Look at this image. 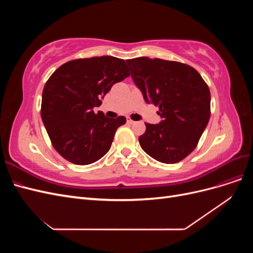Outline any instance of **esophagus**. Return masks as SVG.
Instances as JSON below:
<instances>
[{"instance_id":"34e87169","label":"esophagus","mask_w":253,"mask_h":253,"mask_svg":"<svg viewBox=\"0 0 253 253\" xmlns=\"http://www.w3.org/2000/svg\"><path fill=\"white\" fill-rule=\"evenodd\" d=\"M126 122H127L128 125H133V124H135V121H134V120H132L131 118H128V117L126 118Z\"/></svg>"}]
</instances>
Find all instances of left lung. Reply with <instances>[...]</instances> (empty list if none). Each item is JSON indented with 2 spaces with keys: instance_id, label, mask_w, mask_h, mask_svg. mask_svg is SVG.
Here are the masks:
<instances>
[{
  "instance_id": "obj_1",
  "label": "left lung",
  "mask_w": 253,
  "mask_h": 253,
  "mask_svg": "<svg viewBox=\"0 0 253 253\" xmlns=\"http://www.w3.org/2000/svg\"><path fill=\"white\" fill-rule=\"evenodd\" d=\"M144 101L158 106V125L145 122L142 150L157 162L176 164L200 141L211 115L210 89L195 68L177 61L140 57L126 60Z\"/></svg>"
}]
</instances>
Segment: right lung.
<instances>
[{"instance_id":"add662e5","label":"right lung","mask_w":253,"mask_h":253,"mask_svg":"<svg viewBox=\"0 0 253 253\" xmlns=\"http://www.w3.org/2000/svg\"><path fill=\"white\" fill-rule=\"evenodd\" d=\"M129 75L126 61L112 56L72 60L52 73L43 88L41 118L52 147L64 159L85 166L109 152L126 119H111L93 109Z\"/></svg>"}]
</instances>
